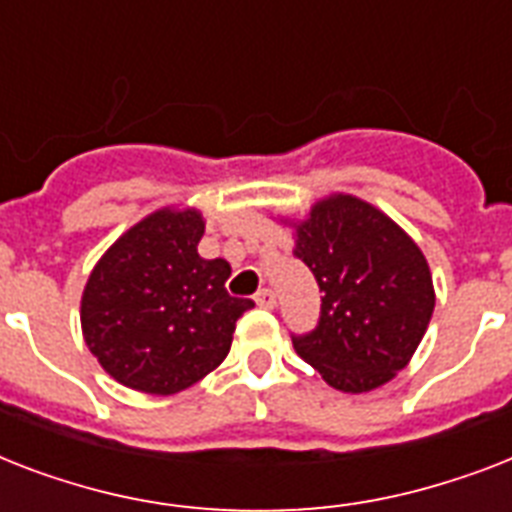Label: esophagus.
Wrapping results in <instances>:
<instances>
[{"instance_id":"1","label":"esophagus","mask_w":512,"mask_h":512,"mask_svg":"<svg viewBox=\"0 0 512 512\" xmlns=\"http://www.w3.org/2000/svg\"><path fill=\"white\" fill-rule=\"evenodd\" d=\"M255 303L260 305V308H273L276 305V295H273V289L263 287L260 292L255 295Z\"/></svg>"}]
</instances>
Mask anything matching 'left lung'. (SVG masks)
Segmentation results:
<instances>
[{
    "instance_id": "left-lung-1",
    "label": "left lung",
    "mask_w": 512,
    "mask_h": 512,
    "mask_svg": "<svg viewBox=\"0 0 512 512\" xmlns=\"http://www.w3.org/2000/svg\"><path fill=\"white\" fill-rule=\"evenodd\" d=\"M295 257L321 292L319 324L292 335L297 356L345 393L380 388L409 364L433 316L420 247L356 196H329L297 228Z\"/></svg>"
}]
</instances>
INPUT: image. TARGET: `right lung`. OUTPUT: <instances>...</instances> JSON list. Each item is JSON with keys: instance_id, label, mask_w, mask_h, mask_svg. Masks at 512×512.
Returning a JSON list of instances; mask_svg holds the SVG:
<instances>
[{"instance_id": "1", "label": "right lung", "mask_w": 512, "mask_h": 512, "mask_svg": "<svg viewBox=\"0 0 512 512\" xmlns=\"http://www.w3.org/2000/svg\"><path fill=\"white\" fill-rule=\"evenodd\" d=\"M196 209H159L100 257L82 295L87 348L116 382L170 396L223 364L241 313L231 265L199 257Z\"/></svg>"}]
</instances>
